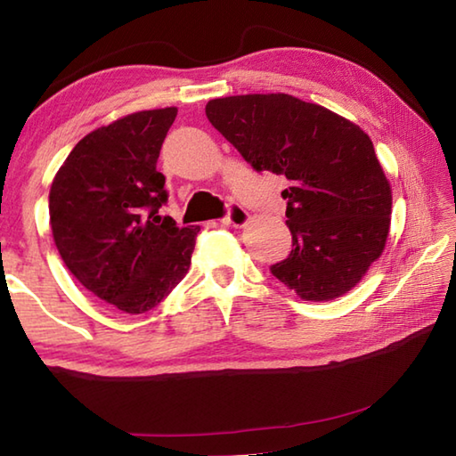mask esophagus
I'll return each mask as SVG.
<instances>
[{
	"mask_svg": "<svg viewBox=\"0 0 456 456\" xmlns=\"http://www.w3.org/2000/svg\"><path fill=\"white\" fill-rule=\"evenodd\" d=\"M247 221H249V213H247L243 207L237 203H229L225 217L221 219L223 225H229V227H243Z\"/></svg>",
	"mask_w": 456,
	"mask_h": 456,
	"instance_id": "obj_1",
	"label": "esophagus"
}]
</instances>
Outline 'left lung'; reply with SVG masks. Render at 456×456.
Listing matches in <instances>:
<instances>
[{
    "label": "left lung",
    "instance_id": "8db88e82",
    "mask_svg": "<svg viewBox=\"0 0 456 456\" xmlns=\"http://www.w3.org/2000/svg\"><path fill=\"white\" fill-rule=\"evenodd\" d=\"M207 118L257 173L285 175L291 253L272 273L307 302L350 291L386 245L392 192L360 126L289 94L215 98Z\"/></svg>",
    "mask_w": 456,
    "mask_h": 456
}]
</instances>
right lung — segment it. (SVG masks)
I'll return each mask as SVG.
<instances>
[{"instance_id":"right-lung-1","label":"right lung","mask_w":456,"mask_h":456,"mask_svg":"<svg viewBox=\"0 0 456 456\" xmlns=\"http://www.w3.org/2000/svg\"><path fill=\"white\" fill-rule=\"evenodd\" d=\"M175 118L171 106L92 130L50 189V225L66 267L126 314L149 312L173 291L200 231L160 215L168 191L157 160Z\"/></svg>"}]
</instances>
